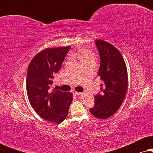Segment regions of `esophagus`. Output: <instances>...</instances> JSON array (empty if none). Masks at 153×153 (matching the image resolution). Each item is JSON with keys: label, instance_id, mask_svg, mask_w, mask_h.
Instances as JSON below:
<instances>
[{"label": "esophagus", "instance_id": "1", "mask_svg": "<svg viewBox=\"0 0 153 153\" xmlns=\"http://www.w3.org/2000/svg\"><path fill=\"white\" fill-rule=\"evenodd\" d=\"M74 95H83V93H79V92H74Z\"/></svg>", "mask_w": 153, "mask_h": 153}]
</instances>
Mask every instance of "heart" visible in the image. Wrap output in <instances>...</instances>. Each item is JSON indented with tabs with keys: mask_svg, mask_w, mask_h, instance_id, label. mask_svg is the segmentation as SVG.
<instances>
[{
	"mask_svg": "<svg viewBox=\"0 0 153 153\" xmlns=\"http://www.w3.org/2000/svg\"><path fill=\"white\" fill-rule=\"evenodd\" d=\"M73 56H77L80 58V60H81V62L84 61L85 60L88 59H91V58H95V56L93 52H92L91 50L88 49H85L83 50L80 52L79 54H75V53H72Z\"/></svg>",
	"mask_w": 153,
	"mask_h": 153,
	"instance_id": "obj_1",
	"label": "heart"
}]
</instances>
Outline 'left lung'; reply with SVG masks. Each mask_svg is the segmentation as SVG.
Segmentation results:
<instances>
[{
    "label": "left lung",
    "mask_w": 153,
    "mask_h": 153,
    "mask_svg": "<svg viewBox=\"0 0 153 153\" xmlns=\"http://www.w3.org/2000/svg\"><path fill=\"white\" fill-rule=\"evenodd\" d=\"M101 63L97 76L103 83L101 94L95 96V103L90 112L96 118L106 119L120 107L128 88V75L125 62L120 52L107 42L95 39Z\"/></svg>",
    "instance_id": "left-lung-1"
}]
</instances>
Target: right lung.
Listing matches in <instances>:
<instances>
[{
    "mask_svg": "<svg viewBox=\"0 0 153 153\" xmlns=\"http://www.w3.org/2000/svg\"><path fill=\"white\" fill-rule=\"evenodd\" d=\"M70 47L46 48L33 58L27 70L26 91L31 106L45 120L57 124L68 116L73 95L50 88Z\"/></svg>",
    "mask_w": 153,
    "mask_h": 153,
    "instance_id": "right-lung-1",
    "label": "right lung"
}]
</instances>
